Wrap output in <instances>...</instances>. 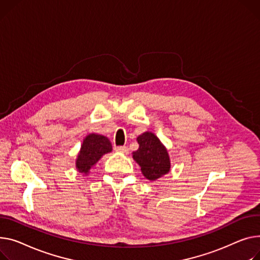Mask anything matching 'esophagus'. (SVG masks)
I'll return each instance as SVG.
<instances>
[{"instance_id":"34e87169","label":"esophagus","mask_w":260,"mask_h":260,"mask_svg":"<svg viewBox=\"0 0 260 260\" xmlns=\"http://www.w3.org/2000/svg\"><path fill=\"white\" fill-rule=\"evenodd\" d=\"M115 150L116 151H120V152H123V153H127L128 152L127 146H115Z\"/></svg>"}]
</instances>
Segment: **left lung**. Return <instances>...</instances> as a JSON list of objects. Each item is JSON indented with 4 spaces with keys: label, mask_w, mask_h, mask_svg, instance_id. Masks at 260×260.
Segmentation results:
<instances>
[{
    "label": "left lung",
    "mask_w": 260,
    "mask_h": 260,
    "mask_svg": "<svg viewBox=\"0 0 260 260\" xmlns=\"http://www.w3.org/2000/svg\"><path fill=\"white\" fill-rule=\"evenodd\" d=\"M139 149L133 152L134 160L140 165L143 176L154 181L166 175L170 168L166 148L152 133H144L137 138Z\"/></svg>",
    "instance_id": "8db88e82"
}]
</instances>
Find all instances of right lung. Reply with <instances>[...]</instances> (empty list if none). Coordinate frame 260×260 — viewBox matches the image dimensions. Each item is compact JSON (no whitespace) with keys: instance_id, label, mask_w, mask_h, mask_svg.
<instances>
[{"instance_id":"obj_1","label":"right lung","mask_w":260,"mask_h":260,"mask_svg":"<svg viewBox=\"0 0 260 260\" xmlns=\"http://www.w3.org/2000/svg\"><path fill=\"white\" fill-rule=\"evenodd\" d=\"M110 151H112V144L107 137L96 134L86 136L78 154L76 168L81 174L86 175L101 155Z\"/></svg>"}]
</instances>
